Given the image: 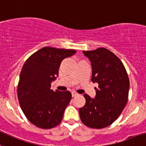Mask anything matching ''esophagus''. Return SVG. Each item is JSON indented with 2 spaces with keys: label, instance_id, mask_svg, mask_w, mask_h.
<instances>
[{
  "label": "esophagus",
  "instance_id": "obj_1",
  "mask_svg": "<svg viewBox=\"0 0 146 146\" xmlns=\"http://www.w3.org/2000/svg\"><path fill=\"white\" fill-rule=\"evenodd\" d=\"M71 94H72V97H76V96H77L78 95V93H76V92H72Z\"/></svg>",
  "mask_w": 146,
  "mask_h": 146
}]
</instances>
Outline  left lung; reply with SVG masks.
<instances>
[{"instance_id": "1", "label": "left lung", "mask_w": 146, "mask_h": 146, "mask_svg": "<svg viewBox=\"0 0 146 146\" xmlns=\"http://www.w3.org/2000/svg\"><path fill=\"white\" fill-rule=\"evenodd\" d=\"M91 63V81L97 83L94 98L84 94L86 104L79 108L82 123L92 128H106L119 117L128 102L129 78L121 60L104 48L83 51Z\"/></svg>"}]
</instances>
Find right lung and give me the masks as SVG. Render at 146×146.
<instances>
[{
  "label": "right lung",
  "instance_id": "obj_1",
  "mask_svg": "<svg viewBox=\"0 0 146 146\" xmlns=\"http://www.w3.org/2000/svg\"><path fill=\"white\" fill-rule=\"evenodd\" d=\"M76 51L44 47L31 55L24 63L18 85V98L23 112L35 126L50 129L61 122L71 100L69 91L50 89L58 76L63 59Z\"/></svg>",
  "mask_w": 146,
  "mask_h": 146
}]
</instances>
